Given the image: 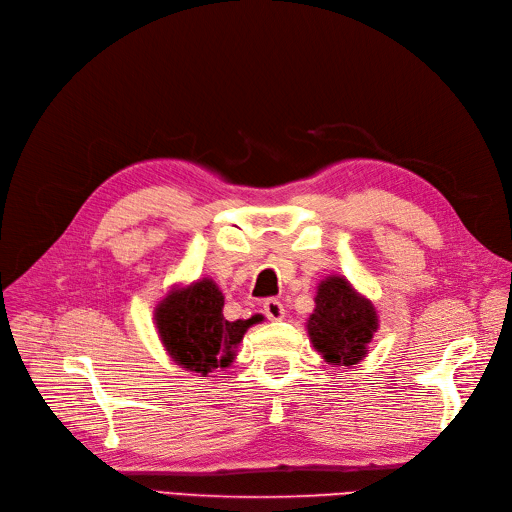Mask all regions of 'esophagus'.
I'll list each match as a JSON object with an SVG mask.
<instances>
[{"mask_svg": "<svg viewBox=\"0 0 512 512\" xmlns=\"http://www.w3.org/2000/svg\"><path fill=\"white\" fill-rule=\"evenodd\" d=\"M262 307H265V314L269 320H282L286 314L282 301H277V299H267Z\"/></svg>", "mask_w": 512, "mask_h": 512, "instance_id": "obj_1", "label": "esophagus"}]
</instances>
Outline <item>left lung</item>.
Instances as JSON below:
<instances>
[{
  "label": "left lung",
  "instance_id": "1",
  "mask_svg": "<svg viewBox=\"0 0 512 512\" xmlns=\"http://www.w3.org/2000/svg\"><path fill=\"white\" fill-rule=\"evenodd\" d=\"M314 303L305 329L316 352L333 367L348 369L361 363L380 329L374 303L337 273L316 286Z\"/></svg>",
  "mask_w": 512,
  "mask_h": 512
}]
</instances>
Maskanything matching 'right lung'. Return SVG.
<instances>
[{"mask_svg": "<svg viewBox=\"0 0 512 512\" xmlns=\"http://www.w3.org/2000/svg\"><path fill=\"white\" fill-rule=\"evenodd\" d=\"M222 309L224 294L211 277L170 286L153 307V324L170 361L200 376L230 367L247 329L265 316L230 322Z\"/></svg>", "mask_w": 512, "mask_h": 512, "instance_id": "1", "label": "right lung"}]
</instances>
